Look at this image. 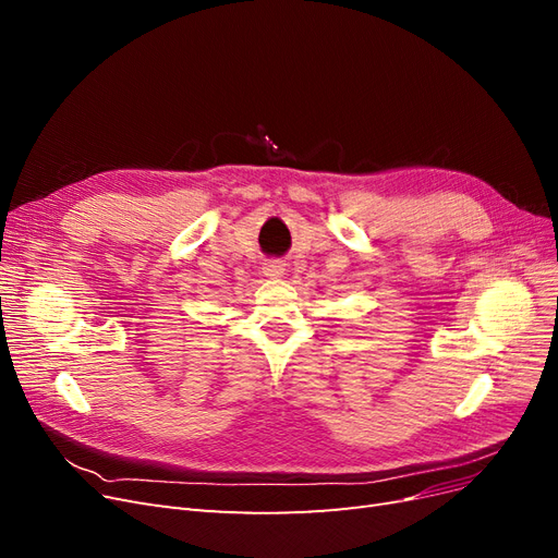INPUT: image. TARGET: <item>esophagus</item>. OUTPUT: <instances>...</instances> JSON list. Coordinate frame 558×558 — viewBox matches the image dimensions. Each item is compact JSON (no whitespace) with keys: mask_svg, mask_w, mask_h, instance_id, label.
Segmentation results:
<instances>
[{"mask_svg":"<svg viewBox=\"0 0 558 558\" xmlns=\"http://www.w3.org/2000/svg\"><path fill=\"white\" fill-rule=\"evenodd\" d=\"M263 272H265V277H269V279H277V277H281V275L286 272V263H281V260H269V263H265Z\"/></svg>","mask_w":558,"mask_h":558,"instance_id":"1","label":"esophagus"}]
</instances>
